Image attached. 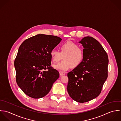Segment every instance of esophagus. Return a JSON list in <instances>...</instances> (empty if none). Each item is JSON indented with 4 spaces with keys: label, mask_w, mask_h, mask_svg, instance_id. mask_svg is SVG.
<instances>
[{
    "label": "esophagus",
    "mask_w": 121,
    "mask_h": 121,
    "mask_svg": "<svg viewBox=\"0 0 121 121\" xmlns=\"http://www.w3.org/2000/svg\"><path fill=\"white\" fill-rule=\"evenodd\" d=\"M59 74H60V76H63L65 75V73L62 71H59Z\"/></svg>",
    "instance_id": "obj_1"
}]
</instances>
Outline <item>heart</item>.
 Wrapping results in <instances>:
<instances>
[{
	"mask_svg": "<svg viewBox=\"0 0 121 121\" xmlns=\"http://www.w3.org/2000/svg\"><path fill=\"white\" fill-rule=\"evenodd\" d=\"M59 51L53 50L50 52V57L54 63L59 62L63 57L64 61L54 65L58 70L66 71L72 67L76 68L80 66L84 58L83 50L78 45L70 41L61 44Z\"/></svg>",
	"mask_w": 121,
	"mask_h": 121,
	"instance_id": "b5f03b06",
	"label": "heart"
}]
</instances>
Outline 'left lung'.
I'll return each instance as SVG.
<instances>
[{
  "instance_id": "left-lung-1",
  "label": "left lung",
  "mask_w": 121,
  "mask_h": 121,
  "mask_svg": "<svg viewBox=\"0 0 121 121\" xmlns=\"http://www.w3.org/2000/svg\"><path fill=\"white\" fill-rule=\"evenodd\" d=\"M79 42L84 48V58L80 66L67 73V90L73 99L84 103L100 94L108 76L109 61L102 45L93 37H84Z\"/></svg>"
}]
</instances>
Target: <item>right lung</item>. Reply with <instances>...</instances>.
Instances as JSON below:
<instances>
[{"label":"right lung","mask_w":121,"mask_h":121,"mask_svg":"<svg viewBox=\"0 0 121 121\" xmlns=\"http://www.w3.org/2000/svg\"><path fill=\"white\" fill-rule=\"evenodd\" d=\"M61 40L56 36L38 34L20 45L14 62L16 81L29 97H44L59 78L58 71L51 66L50 52Z\"/></svg>","instance_id":"right-lung-1"}]
</instances>
